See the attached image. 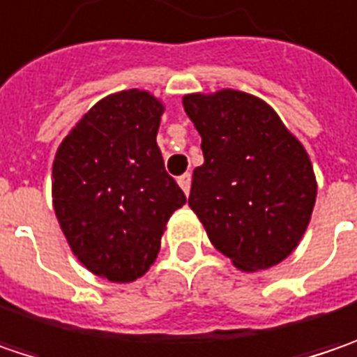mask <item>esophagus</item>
I'll return each mask as SVG.
<instances>
[{
	"label": "esophagus",
	"mask_w": 357,
	"mask_h": 357,
	"mask_svg": "<svg viewBox=\"0 0 357 357\" xmlns=\"http://www.w3.org/2000/svg\"><path fill=\"white\" fill-rule=\"evenodd\" d=\"M178 185L185 190V195H188V190H190V172H185L183 176H178Z\"/></svg>",
	"instance_id": "obj_1"
}]
</instances>
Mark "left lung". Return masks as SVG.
Wrapping results in <instances>:
<instances>
[{
  "mask_svg": "<svg viewBox=\"0 0 357 357\" xmlns=\"http://www.w3.org/2000/svg\"><path fill=\"white\" fill-rule=\"evenodd\" d=\"M203 142L188 206L243 271L273 267L301 241L315 205L307 152L263 100L221 90L183 100Z\"/></svg>",
  "mask_w": 357,
  "mask_h": 357,
  "instance_id": "left-lung-1",
  "label": "left lung"
}]
</instances>
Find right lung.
Here are the masks:
<instances>
[{"instance_id":"add662e5","label":"right lung","mask_w":357,"mask_h":357,"mask_svg":"<svg viewBox=\"0 0 357 357\" xmlns=\"http://www.w3.org/2000/svg\"><path fill=\"white\" fill-rule=\"evenodd\" d=\"M162 104L126 90L98 104L54 160V208L74 255L100 277L128 283L158 255L170 215L187 203L156 144Z\"/></svg>"}]
</instances>
